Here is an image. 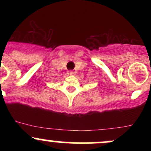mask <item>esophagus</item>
Returning a JSON list of instances; mask_svg holds the SVG:
<instances>
[{"label": "esophagus", "instance_id": "1", "mask_svg": "<svg viewBox=\"0 0 151 151\" xmlns=\"http://www.w3.org/2000/svg\"><path fill=\"white\" fill-rule=\"evenodd\" d=\"M74 71H68V74H69V75H72V74H74Z\"/></svg>", "mask_w": 151, "mask_h": 151}]
</instances>
